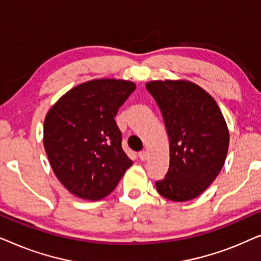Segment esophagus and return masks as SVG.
Wrapping results in <instances>:
<instances>
[{"label":"esophagus","instance_id":"esophagus-1","mask_svg":"<svg viewBox=\"0 0 261 261\" xmlns=\"http://www.w3.org/2000/svg\"><path fill=\"white\" fill-rule=\"evenodd\" d=\"M139 158H140L141 162H145V160H147V158H148V153L146 151H141L140 153H139Z\"/></svg>","mask_w":261,"mask_h":261}]
</instances>
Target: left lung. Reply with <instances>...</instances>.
<instances>
[{
	"label": "left lung",
	"instance_id": "1",
	"mask_svg": "<svg viewBox=\"0 0 261 261\" xmlns=\"http://www.w3.org/2000/svg\"><path fill=\"white\" fill-rule=\"evenodd\" d=\"M146 89L163 113L170 139V169L156 191L173 202L198 197L222 170L229 130L215 99L185 80L151 81Z\"/></svg>",
	"mask_w": 261,
	"mask_h": 261
}]
</instances>
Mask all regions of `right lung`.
Wrapping results in <instances>:
<instances>
[{"mask_svg":"<svg viewBox=\"0 0 261 261\" xmlns=\"http://www.w3.org/2000/svg\"><path fill=\"white\" fill-rule=\"evenodd\" d=\"M135 88L126 80H91L48 109L44 147L56 177L72 195L88 201L107 197L133 164L114 116Z\"/></svg>","mask_w":261,"mask_h":261,"instance_id":"obj_1","label":"right lung"}]
</instances>
